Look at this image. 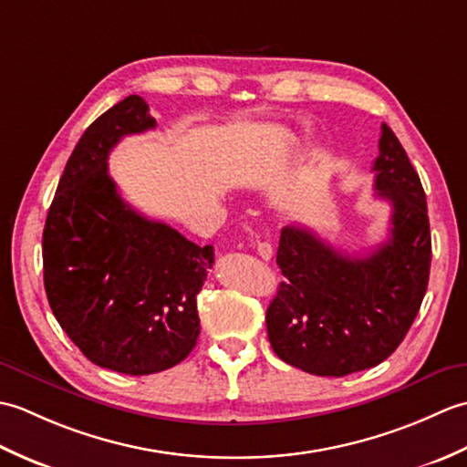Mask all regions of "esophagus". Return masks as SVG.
Instances as JSON below:
<instances>
[{
    "mask_svg": "<svg viewBox=\"0 0 467 467\" xmlns=\"http://www.w3.org/2000/svg\"><path fill=\"white\" fill-rule=\"evenodd\" d=\"M256 253H259V256L263 261H271L273 259V246L269 243H256Z\"/></svg>",
    "mask_w": 467,
    "mask_h": 467,
    "instance_id": "esophagus-1",
    "label": "esophagus"
}]
</instances>
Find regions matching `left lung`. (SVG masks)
I'll use <instances>...</instances> for the list:
<instances>
[{
  "instance_id": "8db88e82",
  "label": "left lung",
  "mask_w": 467,
  "mask_h": 467,
  "mask_svg": "<svg viewBox=\"0 0 467 467\" xmlns=\"http://www.w3.org/2000/svg\"><path fill=\"white\" fill-rule=\"evenodd\" d=\"M375 198L391 202V236L353 259L303 226H285L276 265L286 281L266 309V333L285 363L343 377L385 361L408 335L428 291L431 234L418 172L381 124Z\"/></svg>"
}]
</instances>
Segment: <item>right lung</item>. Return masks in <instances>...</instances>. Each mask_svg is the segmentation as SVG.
Returning a JSON list of instances; mask_svg holds the SVG:
<instances>
[{"label":"right lung","mask_w":467,"mask_h":467,"mask_svg":"<svg viewBox=\"0 0 467 467\" xmlns=\"http://www.w3.org/2000/svg\"><path fill=\"white\" fill-rule=\"evenodd\" d=\"M152 128L140 96L86 128L42 239L46 295L59 327L92 363L126 375L171 369L194 349L196 295L214 263L211 244L136 213L108 174L112 148Z\"/></svg>","instance_id":"right-lung-1"}]
</instances>
